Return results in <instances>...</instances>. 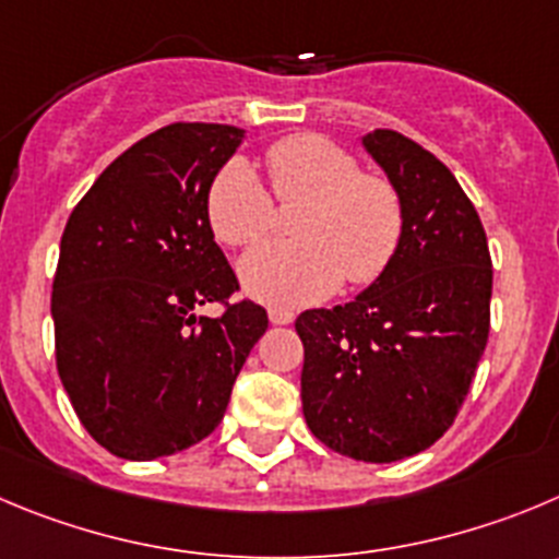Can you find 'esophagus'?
Listing matches in <instances>:
<instances>
[{
	"mask_svg": "<svg viewBox=\"0 0 559 559\" xmlns=\"http://www.w3.org/2000/svg\"><path fill=\"white\" fill-rule=\"evenodd\" d=\"M267 314L273 325H292V322H295V311L289 309H270Z\"/></svg>",
	"mask_w": 559,
	"mask_h": 559,
	"instance_id": "esophagus-1",
	"label": "esophagus"
}]
</instances>
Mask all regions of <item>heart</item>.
<instances>
[{
    "instance_id": "b5f03b06",
    "label": "heart",
    "mask_w": 559,
    "mask_h": 559,
    "mask_svg": "<svg viewBox=\"0 0 559 559\" xmlns=\"http://www.w3.org/2000/svg\"><path fill=\"white\" fill-rule=\"evenodd\" d=\"M278 201H306L292 242H264L239 262L253 297L273 306H306L331 295L342 278L372 284L385 273L405 228L403 201L389 179L361 174L356 156L320 134H292L267 148ZM206 221L228 248L253 245L273 226V198L245 159L217 170L206 192Z\"/></svg>"
}]
</instances>
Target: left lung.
Returning <instances> with one entry per match:
<instances>
[{
  "label": "left lung",
  "mask_w": 559,
  "mask_h": 559,
  "mask_svg": "<svg viewBox=\"0 0 559 559\" xmlns=\"http://www.w3.org/2000/svg\"><path fill=\"white\" fill-rule=\"evenodd\" d=\"M364 148L403 201L400 248L353 304L297 317L300 397L333 452L394 463L436 444L468 394L491 328V253L452 170L391 129Z\"/></svg>",
  "instance_id": "obj_1"
}]
</instances>
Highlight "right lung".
I'll return each mask as SVG.
<instances>
[{"label":"right lung","instance_id":"add662e5","mask_svg":"<svg viewBox=\"0 0 559 559\" xmlns=\"http://www.w3.org/2000/svg\"><path fill=\"white\" fill-rule=\"evenodd\" d=\"M245 132L170 123L134 143L74 206L51 317L57 372L85 430L127 461L198 444L267 331L206 221V192ZM223 302L221 318L197 309Z\"/></svg>","mask_w":559,"mask_h":559}]
</instances>
